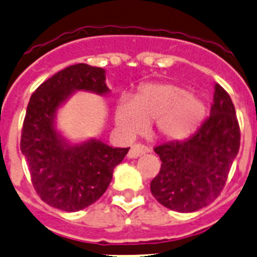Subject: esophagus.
Here are the masks:
<instances>
[{"label":"esophagus","mask_w":257,"mask_h":257,"mask_svg":"<svg viewBox=\"0 0 257 257\" xmlns=\"http://www.w3.org/2000/svg\"><path fill=\"white\" fill-rule=\"evenodd\" d=\"M147 151H149V149H147L145 145H142V143H136V145L132 146L131 150H129L128 157L129 159H136V157L146 154Z\"/></svg>","instance_id":"34e87169"}]
</instances>
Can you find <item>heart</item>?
Returning <instances> with one entry per match:
<instances>
[{
	"instance_id": "1",
	"label": "heart",
	"mask_w": 257,
	"mask_h": 257,
	"mask_svg": "<svg viewBox=\"0 0 257 257\" xmlns=\"http://www.w3.org/2000/svg\"><path fill=\"white\" fill-rule=\"evenodd\" d=\"M206 112L205 103L183 87L170 83L146 84L133 98H121L115 123L126 136L140 133L155 121V131L168 141L184 140L196 131Z\"/></svg>"
}]
</instances>
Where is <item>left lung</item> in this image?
<instances>
[{
    "label": "left lung",
    "mask_w": 257,
    "mask_h": 257,
    "mask_svg": "<svg viewBox=\"0 0 257 257\" xmlns=\"http://www.w3.org/2000/svg\"><path fill=\"white\" fill-rule=\"evenodd\" d=\"M241 143L235 108L228 92L215 84L214 102L193 136L156 146L160 172L151 182V193L174 211L192 212L220 195Z\"/></svg>",
    "instance_id": "1"
}]
</instances>
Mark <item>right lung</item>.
<instances>
[{
    "label": "right lung",
    "instance_id": "add662e5",
    "mask_svg": "<svg viewBox=\"0 0 257 257\" xmlns=\"http://www.w3.org/2000/svg\"><path fill=\"white\" fill-rule=\"evenodd\" d=\"M79 89L107 93L105 70L77 64L43 82L28 103L20 142L37 195L50 206L70 212L85 209L105 193L114 168L129 151L100 141L75 146L64 142L55 131V112Z\"/></svg>",
    "mask_w": 257,
    "mask_h": 257
}]
</instances>
